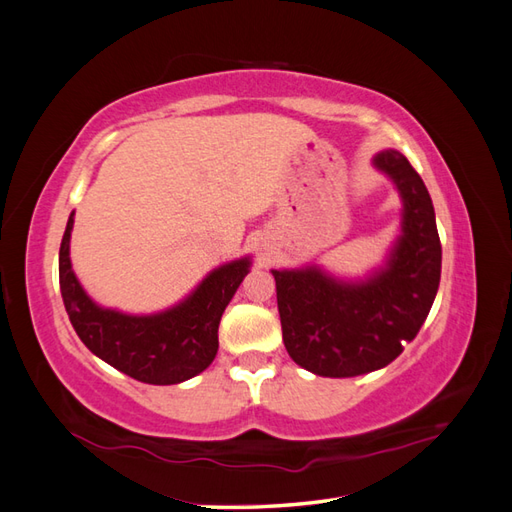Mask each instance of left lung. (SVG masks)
I'll use <instances>...</instances> for the list:
<instances>
[{"label": "left lung", "instance_id": "obj_1", "mask_svg": "<svg viewBox=\"0 0 512 512\" xmlns=\"http://www.w3.org/2000/svg\"><path fill=\"white\" fill-rule=\"evenodd\" d=\"M371 165L402 199L400 234L382 265L356 280L319 265L271 269L286 352L323 378H354L393 363L439 291L441 241L426 184L397 149H382Z\"/></svg>", "mask_w": 512, "mask_h": 512}]
</instances>
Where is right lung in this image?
<instances>
[{"label": "right lung", "mask_w": 512, "mask_h": 512, "mask_svg": "<svg viewBox=\"0 0 512 512\" xmlns=\"http://www.w3.org/2000/svg\"><path fill=\"white\" fill-rule=\"evenodd\" d=\"M73 217L76 213L69 215L60 243L58 273L62 302L80 341L110 367L145 384H180L202 373L217 356L221 315L249 273L252 258L219 265L178 304L158 313H121L99 306L73 273Z\"/></svg>", "instance_id": "add662e5"}]
</instances>
